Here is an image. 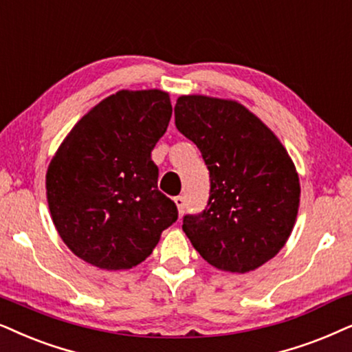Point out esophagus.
I'll return each instance as SVG.
<instances>
[{"instance_id":"esophagus-1","label":"esophagus","mask_w":352,"mask_h":352,"mask_svg":"<svg viewBox=\"0 0 352 352\" xmlns=\"http://www.w3.org/2000/svg\"><path fill=\"white\" fill-rule=\"evenodd\" d=\"M175 204L177 207V215L182 217V213H184V197L182 195H177V197H175Z\"/></svg>"}]
</instances>
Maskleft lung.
<instances>
[{
    "label": "left lung",
    "mask_w": 352,
    "mask_h": 352,
    "mask_svg": "<svg viewBox=\"0 0 352 352\" xmlns=\"http://www.w3.org/2000/svg\"><path fill=\"white\" fill-rule=\"evenodd\" d=\"M175 120L210 171L207 208L182 221L190 244L218 270L262 267L285 248L299 212V175L285 145L236 100L181 95Z\"/></svg>",
    "instance_id": "8db88e82"
}]
</instances>
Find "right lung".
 <instances>
[{
  "mask_svg": "<svg viewBox=\"0 0 352 352\" xmlns=\"http://www.w3.org/2000/svg\"><path fill=\"white\" fill-rule=\"evenodd\" d=\"M171 115L165 90H120L90 108L53 155L45 179L50 215L84 262L129 270L177 220L150 157Z\"/></svg>",
  "mask_w": 352,
  "mask_h": 352,
  "instance_id": "add662e5",
  "label": "right lung"
}]
</instances>
